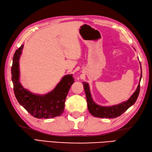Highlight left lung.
Wrapping results in <instances>:
<instances>
[{
  "label": "left lung",
  "mask_w": 152,
  "mask_h": 152,
  "mask_svg": "<svg viewBox=\"0 0 152 152\" xmlns=\"http://www.w3.org/2000/svg\"><path fill=\"white\" fill-rule=\"evenodd\" d=\"M140 64H141V63H140ZM141 77H141H140L139 83L138 85L137 88L134 92V94L132 95V96L129 99H128V100H127L126 102H124L120 104H116V105H113L111 107H102L98 105V104H96L92 99L88 84L86 82H83L85 92V94H86L87 106L89 112H90L93 116L100 118L113 119L117 118V117L120 116L122 114H123L128 108H129L132 105H133L136 102V100H137L140 91V81H141Z\"/></svg>",
  "instance_id": "8db88e82"
}]
</instances>
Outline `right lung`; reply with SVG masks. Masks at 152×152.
<instances>
[{
	"instance_id": "1",
	"label": "right lung",
	"mask_w": 152,
	"mask_h": 152,
	"mask_svg": "<svg viewBox=\"0 0 152 152\" xmlns=\"http://www.w3.org/2000/svg\"><path fill=\"white\" fill-rule=\"evenodd\" d=\"M23 48L24 45H22L15 51L11 67V79L18 102L34 118L49 119L60 116L64 111L66 97L75 82V79L72 75L64 76L56 87L46 94H35L31 92L23 87L19 81V59Z\"/></svg>"
}]
</instances>
